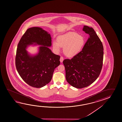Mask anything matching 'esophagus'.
Segmentation results:
<instances>
[{"label": "esophagus", "instance_id": "1", "mask_svg": "<svg viewBox=\"0 0 122 122\" xmlns=\"http://www.w3.org/2000/svg\"><path fill=\"white\" fill-rule=\"evenodd\" d=\"M63 60H64V58L62 56H61L60 57V62H63Z\"/></svg>", "mask_w": 122, "mask_h": 122}]
</instances>
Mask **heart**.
Instances as JSON below:
<instances>
[{
  "label": "heart",
  "mask_w": 122,
  "mask_h": 122,
  "mask_svg": "<svg viewBox=\"0 0 122 122\" xmlns=\"http://www.w3.org/2000/svg\"><path fill=\"white\" fill-rule=\"evenodd\" d=\"M85 43V38L76 32L70 31L57 37V42L54 41L53 48L59 53L61 47L63 48V53L67 57H72L80 52Z\"/></svg>",
  "instance_id": "obj_1"
}]
</instances>
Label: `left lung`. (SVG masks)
I'll use <instances>...</instances> for the list:
<instances>
[{
    "label": "left lung",
    "instance_id": "obj_1",
    "mask_svg": "<svg viewBox=\"0 0 122 122\" xmlns=\"http://www.w3.org/2000/svg\"><path fill=\"white\" fill-rule=\"evenodd\" d=\"M83 30L89 37L82 51L71 60L63 61L67 81L77 88L87 87L96 80L103 61V46L96 33L87 26H84Z\"/></svg>",
    "mask_w": 122,
    "mask_h": 122
}]
</instances>
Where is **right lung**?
<instances>
[{
  "label": "right lung",
  "mask_w": 122,
  "mask_h": 122,
  "mask_svg": "<svg viewBox=\"0 0 122 122\" xmlns=\"http://www.w3.org/2000/svg\"><path fill=\"white\" fill-rule=\"evenodd\" d=\"M34 44L41 45L39 53L30 56L27 46ZM51 37L48 32L39 27L28 28L21 37L15 56L16 69L21 78L33 87H43L51 81L54 69L60 64V56L52 53Z\"/></svg>",
  "instance_id": "add662e5"
}]
</instances>
